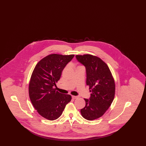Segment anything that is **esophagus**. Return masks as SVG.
Wrapping results in <instances>:
<instances>
[{
    "mask_svg": "<svg viewBox=\"0 0 146 146\" xmlns=\"http://www.w3.org/2000/svg\"><path fill=\"white\" fill-rule=\"evenodd\" d=\"M72 98L73 99H74V100H75V99H76V98H78V96H72Z\"/></svg>",
    "mask_w": 146,
    "mask_h": 146,
    "instance_id": "esophagus-1",
    "label": "esophagus"
}]
</instances>
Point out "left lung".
Instances as JSON below:
<instances>
[{
	"label": "left lung",
	"instance_id": "8db88e82",
	"mask_svg": "<svg viewBox=\"0 0 146 146\" xmlns=\"http://www.w3.org/2000/svg\"><path fill=\"white\" fill-rule=\"evenodd\" d=\"M76 58L86 68V85L91 92L89 100L84 98L86 104L80 112L85 119L95 120L102 117L111 105L115 95L114 80L107 64L98 57L85 54Z\"/></svg>",
	"mask_w": 146,
	"mask_h": 146
}]
</instances>
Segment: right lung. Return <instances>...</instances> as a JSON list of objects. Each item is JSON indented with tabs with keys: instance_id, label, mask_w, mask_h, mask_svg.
<instances>
[{
	"instance_id": "obj_1",
	"label": "right lung",
	"mask_w": 146,
	"mask_h": 146,
	"mask_svg": "<svg viewBox=\"0 0 146 146\" xmlns=\"http://www.w3.org/2000/svg\"><path fill=\"white\" fill-rule=\"evenodd\" d=\"M74 55L51 54L39 61L33 70L29 84V96L38 113L49 120L59 118L72 97L56 91L54 86L62 70Z\"/></svg>"
}]
</instances>
